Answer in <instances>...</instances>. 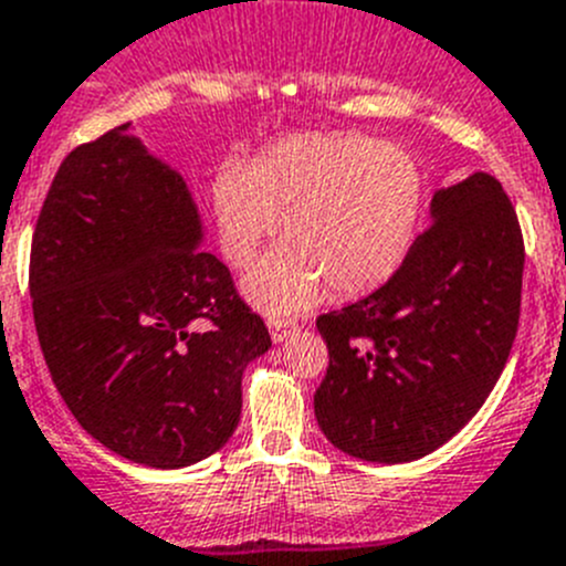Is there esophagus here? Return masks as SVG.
Returning <instances> with one entry per match:
<instances>
[{
    "instance_id": "esophagus-1",
    "label": "esophagus",
    "mask_w": 566,
    "mask_h": 566,
    "mask_svg": "<svg viewBox=\"0 0 566 566\" xmlns=\"http://www.w3.org/2000/svg\"><path fill=\"white\" fill-rule=\"evenodd\" d=\"M268 327H271V338H273V344H282V340H287L290 335L298 333V324H295V321L271 318V321H268Z\"/></svg>"
}]
</instances>
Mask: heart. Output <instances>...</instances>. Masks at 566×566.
Returning <instances> with one entry per match:
<instances>
[{"label":"heart","mask_w":566,"mask_h":566,"mask_svg":"<svg viewBox=\"0 0 566 566\" xmlns=\"http://www.w3.org/2000/svg\"><path fill=\"white\" fill-rule=\"evenodd\" d=\"M222 253L245 268L264 239L279 245L242 279L248 302L268 315L313 304L324 284L340 295L384 284L403 262L422 208V171L409 149L375 137H287L211 188Z\"/></svg>","instance_id":"1"}]
</instances>
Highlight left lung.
I'll use <instances>...</instances> for the list:
<instances>
[{
	"instance_id": "left-lung-1",
	"label": "left lung",
	"mask_w": 566,
	"mask_h": 566,
	"mask_svg": "<svg viewBox=\"0 0 566 566\" xmlns=\"http://www.w3.org/2000/svg\"><path fill=\"white\" fill-rule=\"evenodd\" d=\"M522 271V231L496 177L473 171L437 191L395 276L315 321L329 349L313 403L324 437L386 465L451 440L505 369Z\"/></svg>"
}]
</instances>
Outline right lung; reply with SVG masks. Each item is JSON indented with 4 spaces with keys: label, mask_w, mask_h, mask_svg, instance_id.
Masks as SVG:
<instances>
[{
    "label": "right lung",
    "mask_w": 566,
    "mask_h": 566,
    "mask_svg": "<svg viewBox=\"0 0 566 566\" xmlns=\"http://www.w3.org/2000/svg\"><path fill=\"white\" fill-rule=\"evenodd\" d=\"M177 169L132 124L70 151L30 251L50 378L81 429L124 460L186 468L231 440L242 375L271 349Z\"/></svg>",
    "instance_id": "obj_1"
}]
</instances>
